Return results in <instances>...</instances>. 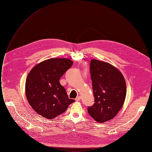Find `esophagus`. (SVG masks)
Masks as SVG:
<instances>
[{"label":"esophagus","mask_w":152,"mask_h":152,"mask_svg":"<svg viewBox=\"0 0 152 152\" xmlns=\"http://www.w3.org/2000/svg\"><path fill=\"white\" fill-rule=\"evenodd\" d=\"M80 99H81V96H77V97L76 98V99H75V100L77 101V102H78V101H80Z\"/></svg>","instance_id":"34e87169"}]
</instances>
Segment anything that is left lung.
Instances as JSON below:
<instances>
[{"label": "left lung", "instance_id": "obj_1", "mask_svg": "<svg viewBox=\"0 0 152 152\" xmlns=\"http://www.w3.org/2000/svg\"><path fill=\"white\" fill-rule=\"evenodd\" d=\"M94 103L88 112L99 123L111 120L124 103L126 88L124 77L116 67L104 61L92 59L90 63Z\"/></svg>", "mask_w": 152, "mask_h": 152}]
</instances>
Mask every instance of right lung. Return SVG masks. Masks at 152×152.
I'll return each instance as SVG.
<instances>
[{
  "mask_svg": "<svg viewBox=\"0 0 152 152\" xmlns=\"http://www.w3.org/2000/svg\"><path fill=\"white\" fill-rule=\"evenodd\" d=\"M68 59L53 58L37 64L28 75L26 95L37 113L53 119L63 113L75 99H69L59 80L72 66Z\"/></svg>",
  "mask_w": 152,
  "mask_h": 152,
  "instance_id": "right-lung-1",
  "label": "right lung"
}]
</instances>
